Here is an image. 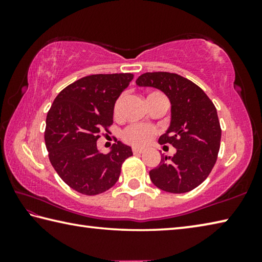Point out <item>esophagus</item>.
I'll use <instances>...</instances> for the list:
<instances>
[{"mask_svg":"<svg viewBox=\"0 0 262 262\" xmlns=\"http://www.w3.org/2000/svg\"><path fill=\"white\" fill-rule=\"evenodd\" d=\"M133 152H134L135 155H139V154L143 152V149H141V148H133Z\"/></svg>","mask_w":262,"mask_h":262,"instance_id":"obj_1","label":"esophagus"}]
</instances>
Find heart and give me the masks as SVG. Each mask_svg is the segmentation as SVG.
<instances>
[{
	"label": "heart",
	"instance_id": "obj_1",
	"mask_svg": "<svg viewBox=\"0 0 262 262\" xmlns=\"http://www.w3.org/2000/svg\"><path fill=\"white\" fill-rule=\"evenodd\" d=\"M154 98H165L161 92H151L148 96L147 100L149 99H154ZM121 104H122V97H120L114 104V114L119 115L120 113V108H121ZM156 135V129L151 126H147V125H130L128 126L125 130L122 132V140L126 142V143L134 145V147H144L148 143L151 142L154 139V136Z\"/></svg>",
	"mask_w": 262,
	"mask_h": 262
}]
</instances>
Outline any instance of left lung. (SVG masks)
Listing matches in <instances>:
<instances>
[{
    "label": "left lung",
    "mask_w": 262,
    "mask_h": 262,
    "mask_svg": "<svg viewBox=\"0 0 262 262\" xmlns=\"http://www.w3.org/2000/svg\"><path fill=\"white\" fill-rule=\"evenodd\" d=\"M139 86L161 90L171 103V121L161 144L177 149L173 156L162 155L149 172L152 184L168 193H186L207 179L214 167L221 143V126L215 105L201 88L178 74L145 73Z\"/></svg>",
    "instance_id": "obj_1"
}]
</instances>
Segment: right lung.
<instances>
[{"instance_id":"obj_1","label":"right lung","mask_w":262,"mask_h":262,"mask_svg":"<svg viewBox=\"0 0 262 262\" xmlns=\"http://www.w3.org/2000/svg\"><path fill=\"white\" fill-rule=\"evenodd\" d=\"M134 75L98 74L77 79L56 96L46 118L45 143L51 164L69 187L85 195L104 193L117 183L133 155L118 141L108 154L97 148L100 132L113 122L114 104Z\"/></svg>"}]
</instances>
